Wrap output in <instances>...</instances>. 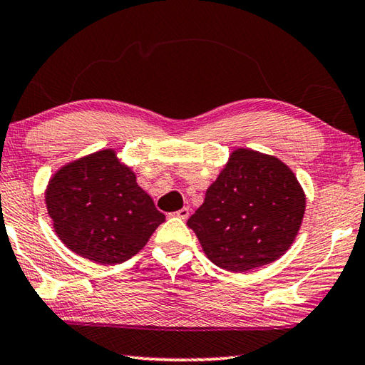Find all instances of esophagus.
I'll return each instance as SVG.
<instances>
[{"mask_svg": "<svg viewBox=\"0 0 365 365\" xmlns=\"http://www.w3.org/2000/svg\"><path fill=\"white\" fill-rule=\"evenodd\" d=\"M188 215H190V209L188 207H182V209H178V211L175 212V217L182 219V220H187Z\"/></svg>", "mask_w": 365, "mask_h": 365, "instance_id": "34e87169", "label": "esophagus"}]
</instances>
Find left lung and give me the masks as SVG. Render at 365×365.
Listing matches in <instances>:
<instances>
[{"label":"left lung","instance_id":"8db88e82","mask_svg":"<svg viewBox=\"0 0 365 365\" xmlns=\"http://www.w3.org/2000/svg\"><path fill=\"white\" fill-rule=\"evenodd\" d=\"M304 209L306 195L287 164L240 148L187 224L217 267L246 272L285 255Z\"/></svg>","mask_w":365,"mask_h":365}]
</instances>
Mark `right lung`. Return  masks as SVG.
I'll use <instances>...</instances> for the list:
<instances>
[{
    "label": "right lung",
    "instance_id": "right-lung-1",
    "mask_svg": "<svg viewBox=\"0 0 365 365\" xmlns=\"http://www.w3.org/2000/svg\"><path fill=\"white\" fill-rule=\"evenodd\" d=\"M45 201L61 242L103 265L137 255L165 220L114 150L61 168L48 183Z\"/></svg>",
    "mask_w": 365,
    "mask_h": 365
}]
</instances>
